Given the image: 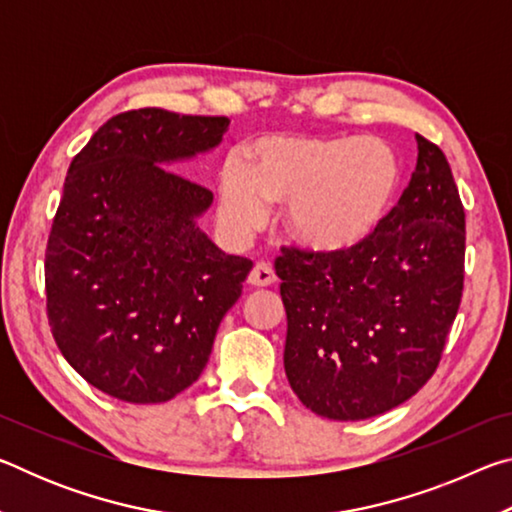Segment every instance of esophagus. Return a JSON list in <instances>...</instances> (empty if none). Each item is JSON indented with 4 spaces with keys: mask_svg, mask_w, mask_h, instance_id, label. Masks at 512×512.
Listing matches in <instances>:
<instances>
[{
    "mask_svg": "<svg viewBox=\"0 0 512 512\" xmlns=\"http://www.w3.org/2000/svg\"><path fill=\"white\" fill-rule=\"evenodd\" d=\"M275 282V271L268 262H257L253 271L248 273V284L250 287H271Z\"/></svg>",
    "mask_w": 512,
    "mask_h": 512,
    "instance_id": "esophagus-1",
    "label": "esophagus"
}]
</instances>
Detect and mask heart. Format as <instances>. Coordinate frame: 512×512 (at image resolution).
Returning a JSON list of instances; mask_svg holds the SVG:
<instances>
[{"instance_id":"1","label":"heart","mask_w":512,"mask_h":512,"mask_svg":"<svg viewBox=\"0 0 512 512\" xmlns=\"http://www.w3.org/2000/svg\"><path fill=\"white\" fill-rule=\"evenodd\" d=\"M400 187V160L379 137L273 135L257 142L241 173L219 183L223 221L239 237L266 221V205H287L291 241L316 255H341L375 235Z\"/></svg>"}]
</instances>
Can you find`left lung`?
<instances>
[{
  "mask_svg": "<svg viewBox=\"0 0 512 512\" xmlns=\"http://www.w3.org/2000/svg\"><path fill=\"white\" fill-rule=\"evenodd\" d=\"M409 187L375 235L341 255L282 248L284 370L329 420H366L409 400L443 357L463 296L465 212L445 153L415 135Z\"/></svg>",
  "mask_w": 512,
  "mask_h": 512,
  "instance_id": "obj_1",
  "label": "left lung"
}]
</instances>
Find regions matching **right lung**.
I'll return each mask as SVG.
<instances>
[{"label":"right lung","instance_id":"right-lung-1","mask_svg":"<svg viewBox=\"0 0 512 512\" xmlns=\"http://www.w3.org/2000/svg\"><path fill=\"white\" fill-rule=\"evenodd\" d=\"M228 126L128 110L69 164L47 241V318L69 366L121 402H167L201 377L253 268L196 225L210 189L167 169L212 151Z\"/></svg>","mask_w":512,"mask_h":512}]
</instances>
